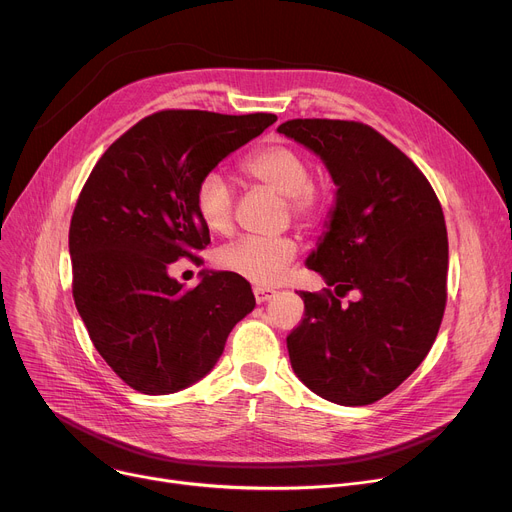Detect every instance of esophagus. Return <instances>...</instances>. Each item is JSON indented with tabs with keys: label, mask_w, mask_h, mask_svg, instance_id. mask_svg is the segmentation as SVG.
<instances>
[{
	"label": "esophagus",
	"mask_w": 512,
	"mask_h": 512,
	"mask_svg": "<svg viewBox=\"0 0 512 512\" xmlns=\"http://www.w3.org/2000/svg\"><path fill=\"white\" fill-rule=\"evenodd\" d=\"M253 294H255V300L261 304V302H267L271 296H274L276 292L269 290V288H261V286H255L253 288Z\"/></svg>",
	"instance_id": "obj_1"
}]
</instances>
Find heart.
<instances>
[{
    "label": "heart",
    "instance_id": "heart-1",
    "mask_svg": "<svg viewBox=\"0 0 512 512\" xmlns=\"http://www.w3.org/2000/svg\"><path fill=\"white\" fill-rule=\"evenodd\" d=\"M245 173L263 187L288 199L290 212L311 224L321 214V195L311 183V166L298 150L286 144H269L243 162ZM195 210L212 232L226 234L234 224V189L220 170L203 175L195 189ZM296 255L292 238L243 236L224 245L216 261L224 271L259 286L276 284Z\"/></svg>",
    "mask_w": 512,
    "mask_h": 512
}]
</instances>
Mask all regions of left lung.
I'll list each match as a JSON object with an SVG mask.
<instances>
[{"label": "left lung", "mask_w": 512, "mask_h": 512, "mask_svg": "<svg viewBox=\"0 0 512 512\" xmlns=\"http://www.w3.org/2000/svg\"><path fill=\"white\" fill-rule=\"evenodd\" d=\"M315 152L337 187L306 265L331 290L300 292L304 319L288 335L296 377L339 405H368L397 389L430 352L447 302L449 241L422 170L358 121L292 119L278 127Z\"/></svg>", "instance_id": "obj_1"}]
</instances>
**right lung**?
<instances>
[{
    "label": "right lung",
    "mask_w": 512,
    "mask_h": 512,
    "mask_svg": "<svg viewBox=\"0 0 512 512\" xmlns=\"http://www.w3.org/2000/svg\"><path fill=\"white\" fill-rule=\"evenodd\" d=\"M276 121L160 111L92 168L70 224L72 290L94 348L131 389L168 395L197 383L255 309L251 284L230 271L203 269L185 290L168 269L210 243L195 210L199 179Z\"/></svg>",
    "instance_id": "obj_1"
}]
</instances>
